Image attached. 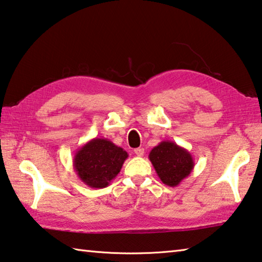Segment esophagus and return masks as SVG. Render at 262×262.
I'll list each match as a JSON object with an SVG mask.
<instances>
[{
    "label": "esophagus",
    "mask_w": 262,
    "mask_h": 262,
    "mask_svg": "<svg viewBox=\"0 0 262 262\" xmlns=\"http://www.w3.org/2000/svg\"><path fill=\"white\" fill-rule=\"evenodd\" d=\"M144 153H145V150H144V148H141V147H138V148L135 149V154L137 155V157H143Z\"/></svg>",
    "instance_id": "esophagus-1"
}]
</instances>
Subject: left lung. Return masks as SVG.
Segmentation results:
<instances>
[{"mask_svg": "<svg viewBox=\"0 0 262 262\" xmlns=\"http://www.w3.org/2000/svg\"><path fill=\"white\" fill-rule=\"evenodd\" d=\"M148 159L163 184L171 187L180 185L194 168L193 158L189 150L169 140L155 146Z\"/></svg>", "mask_w": 262, "mask_h": 262, "instance_id": "8db88e82", "label": "left lung"}]
</instances>
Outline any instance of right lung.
I'll return each instance as SVG.
<instances>
[{
    "label": "right lung",
    "mask_w": 262,
    "mask_h": 262,
    "mask_svg": "<svg viewBox=\"0 0 262 262\" xmlns=\"http://www.w3.org/2000/svg\"><path fill=\"white\" fill-rule=\"evenodd\" d=\"M128 154L105 138H93L77 149L73 169L79 180L93 189L108 186L121 171Z\"/></svg>",
    "instance_id": "right-lung-1"
}]
</instances>
